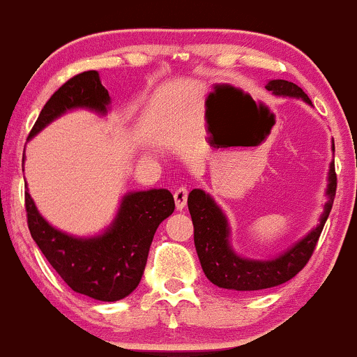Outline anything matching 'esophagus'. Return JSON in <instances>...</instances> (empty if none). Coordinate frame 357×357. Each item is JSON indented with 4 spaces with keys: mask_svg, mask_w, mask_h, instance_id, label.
Wrapping results in <instances>:
<instances>
[{
    "mask_svg": "<svg viewBox=\"0 0 357 357\" xmlns=\"http://www.w3.org/2000/svg\"><path fill=\"white\" fill-rule=\"evenodd\" d=\"M188 194H189V189L186 186H179L176 188L174 191V201H176V209H184V206H186L188 202Z\"/></svg>",
    "mask_w": 357,
    "mask_h": 357,
    "instance_id": "obj_1",
    "label": "esophagus"
}]
</instances>
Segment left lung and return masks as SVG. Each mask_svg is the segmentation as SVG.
<instances>
[{"mask_svg": "<svg viewBox=\"0 0 357 357\" xmlns=\"http://www.w3.org/2000/svg\"><path fill=\"white\" fill-rule=\"evenodd\" d=\"M267 89L272 90L275 96L298 97L311 103L303 89L288 80H270ZM336 186L337 178L335 163H333L329 169V201L321 215V222L295 247L280 255L278 259L268 261L245 260L234 254L229 247V229L224 214L204 191L192 189L188 197V207L194 225V245H196L197 257H199L206 277L214 285L237 291L265 290V288L278 287L291 280L305 268L317 249L318 238L321 236L324 222L335 201Z\"/></svg>", "mask_w": 357, "mask_h": 357, "instance_id": "obj_1", "label": "left lung"}]
</instances>
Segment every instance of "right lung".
Listing matches in <instances>:
<instances>
[{
  "label": "right lung",
  "instance_id": "obj_1",
  "mask_svg": "<svg viewBox=\"0 0 357 357\" xmlns=\"http://www.w3.org/2000/svg\"><path fill=\"white\" fill-rule=\"evenodd\" d=\"M108 102L96 70L80 72L61 85L29 132V138L66 110L87 107L105 114ZM28 227L52 268L72 290L100 301H116L138 287L158 225L173 214L174 197L168 189L125 196L112 229L96 238H74L56 231L40 218L29 192H24Z\"/></svg>",
  "mask_w": 357,
  "mask_h": 357
}]
</instances>
